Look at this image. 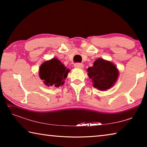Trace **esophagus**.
Masks as SVG:
<instances>
[{
	"mask_svg": "<svg viewBox=\"0 0 147 147\" xmlns=\"http://www.w3.org/2000/svg\"><path fill=\"white\" fill-rule=\"evenodd\" d=\"M74 67H76V68L82 69V68H83L84 65L82 63H74Z\"/></svg>",
	"mask_w": 147,
	"mask_h": 147,
	"instance_id": "esophagus-1",
	"label": "esophagus"
}]
</instances>
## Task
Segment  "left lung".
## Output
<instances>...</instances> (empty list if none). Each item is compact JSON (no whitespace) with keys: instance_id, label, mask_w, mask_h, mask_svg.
Listing matches in <instances>:
<instances>
[{"instance_id":"1","label":"left lung","mask_w":147,"mask_h":147,"mask_svg":"<svg viewBox=\"0 0 147 147\" xmlns=\"http://www.w3.org/2000/svg\"><path fill=\"white\" fill-rule=\"evenodd\" d=\"M88 72L93 86L99 90H106L112 87L119 76L117 69L112 63L100 58L94 62Z\"/></svg>"}]
</instances>
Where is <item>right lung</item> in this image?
Here are the masks:
<instances>
[{
	"label": "right lung",
	"instance_id": "1",
	"mask_svg": "<svg viewBox=\"0 0 147 147\" xmlns=\"http://www.w3.org/2000/svg\"><path fill=\"white\" fill-rule=\"evenodd\" d=\"M69 72V69L60 61L53 58L41 65L39 73L45 85L58 88L64 84V80L67 76Z\"/></svg>",
	"mask_w": 147,
	"mask_h": 147
}]
</instances>
